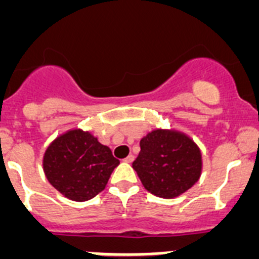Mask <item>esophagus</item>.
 Masks as SVG:
<instances>
[{
    "label": "esophagus",
    "instance_id": "34e87169",
    "mask_svg": "<svg viewBox=\"0 0 259 259\" xmlns=\"http://www.w3.org/2000/svg\"><path fill=\"white\" fill-rule=\"evenodd\" d=\"M135 161V155L134 154H130L128 157L124 158V162H128V163H132Z\"/></svg>",
    "mask_w": 259,
    "mask_h": 259
}]
</instances>
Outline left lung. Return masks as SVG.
I'll return each mask as SVG.
<instances>
[{
  "label": "left lung",
  "mask_w": 259,
  "mask_h": 259,
  "mask_svg": "<svg viewBox=\"0 0 259 259\" xmlns=\"http://www.w3.org/2000/svg\"><path fill=\"white\" fill-rule=\"evenodd\" d=\"M140 148L132 167L146 191L158 197H176L200 178V149L185 135L157 130L144 137Z\"/></svg>",
  "instance_id": "left-lung-1"
}]
</instances>
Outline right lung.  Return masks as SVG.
Wrapping results in <instances>:
<instances>
[{
  "mask_svg": "<svg viewBox=\"0 0 259 259\" xmlns=\"http://www.w3.org/2000/svg\"><path fill=\"white\" fill-rule=\"evenodd\" d=\"M119 159L89 132L74 130L53 141L44 155L50 184L70 200L88 201L106 187Z\"/></svg>",
  "mask_w": 259,
  "mask_h": 259,
  "instance_id": "add662e5",
  "label": "right lung"
}]
</instances>
